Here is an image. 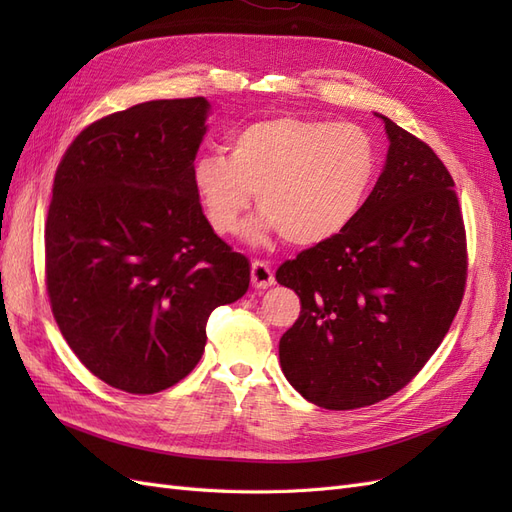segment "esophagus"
<instances>
[{"instance_id": "esophagus-1", "label": "esophagus", "mask_w": 512, "mask_h": 512, "mask_svg": "<svg viewBox=\"0 0 512 512\" xmlns=\"http://www.w3.org/2000/svg\"><path fill=\"white\" fill-rule=\"evenodd\" d=\"M273 284H275V277H273L271 267L267 265V262L254 260L252 262V286L256 290H265V288H269Z\"/></svg>"}]
</instances>
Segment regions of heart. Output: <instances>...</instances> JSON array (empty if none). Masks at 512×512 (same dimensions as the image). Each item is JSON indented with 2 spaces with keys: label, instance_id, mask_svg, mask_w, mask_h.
<instances>
[{
  "label": "heart",
  "instance_id": "b5f03b06",
  "mask_svg": "<svg viewBox=\"0 0 512 512\" xmlns=\"http://www.w3.org/2000/svg\"><path fill=\"white\" fill-rule=\"evenodd\" d=\"M378 147L354 123L277 115L239 130L226 153H203L192 185L209 226L237 232L256 194L252 243L284 235L309 247L337 237L365 207L378 177Z\"/></svg>",
  "mask_w": 512,
  "mask_h": 512
}]
</instances>
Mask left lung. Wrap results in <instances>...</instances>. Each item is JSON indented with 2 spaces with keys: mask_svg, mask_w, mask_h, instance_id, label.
Listing matches in <instances>:
<instances>
[{
  "mask_svg": "<svg viewBox=\"0 0 512 512\" xmlns=\"http://www.w3.org/2000/svg\"><path fill=\"white\" fill-rule=\"evenodd\" d=\"M376 117L389 151L365 207L275 273L301 299L280 339L282 371L327 410L365 408L404 389L451 329L466 286L453 177L429 145Z\"/></svg>",
  "mask_w": 512,
  "mask_h": 512,
  "instance_id": "left-lung-1",
  "label": "left lung"
}]
</instances>
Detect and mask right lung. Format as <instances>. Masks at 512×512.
<instances>
[{"mask_svg": "<svg viewBox=\"0 0 512 512\" xmlns=\"http://www.w3.org/2000/svg\"><path fill=\"white\" fill-rule=\"evenodd\" d=\"M209 108L151 100L108 115L55 173L44 228L53 316L91 374L126 393L188 376L209 314L250 286V260L215 235L192 185Z\"/></svg>", "mask_w": 512, "mask_h": 512, "instance_id": "1", "label": "right lung"}]
</instances>
